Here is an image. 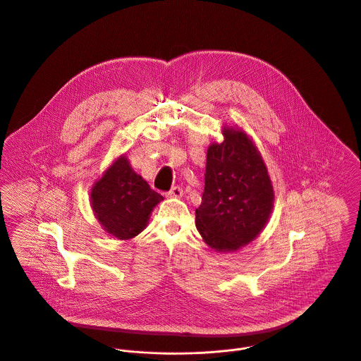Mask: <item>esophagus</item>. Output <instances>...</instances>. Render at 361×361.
<instances>
[{"label": "esophagus", "instance_id": "obj_1", "mask_svg": "<svg viewBox=\"0 0 361 361\" xmlns=\"http://www.w3.org/2000/svg\"><path fill=\"white\" fill-rule=\"evenodd\" d=\"M182 193H183V190H182V188L180 186H173L168 193H166V196L168 197H180L182 196Z\"/></svg>", "mask_w": 361, "mask_h": 361}]
</instances>
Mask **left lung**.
<instances>
[{"instance_id":"8db88e82","label":"left lung","mask_w":361,"mask_h":361,"mask_svg":"<svg viewBox=\"0 0 361 361\" xmlns=\"http://www.w3.org/2000/svg\"><path fill=\"white\" fill-rule=\"evenodd\" d=\"M224 142L207 150L204 192L196 226L218 252L238 250L257 238L274 204L267 166L242 130L224 128Z\"/></svg>"}]
</instances>
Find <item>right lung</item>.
I'll return each instance as SVG.
<instances>
[{"mask_svg": "<svg viewBox=\"0 0 361 361\" xmlns=\"http://www.w3.org/2000/svg\"><path fill=\"white\" fill-rule=\"evenodd\" d=\"M92 207L104 229L118 239H132L147 225L162 196L137 175L125 157L118 158L93 186Z\"/></svg>", "mask_w": 361, "mask_h": 361, "instance_id": "right-lung-1", "label": "right lung"}]
</instances>
